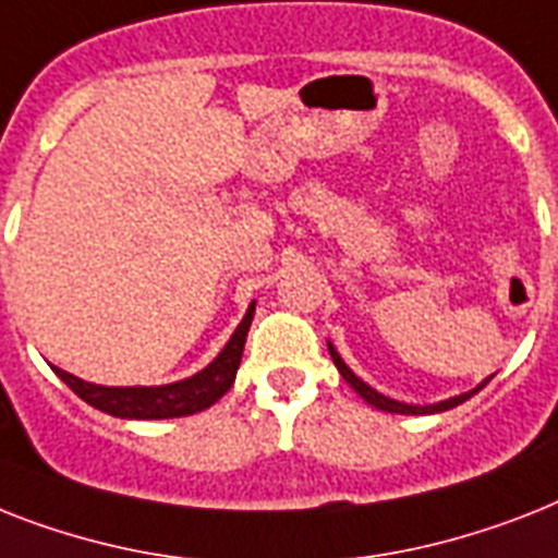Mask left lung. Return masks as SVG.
Listing matches in <instances>:
<instances>
[{
    "mask_svg": "<svg viewBox=\"0 0 558 558\" xmlns=\"http://www.w3.org/2000/svg\"><path fill=\"white\" fill-rule=\"evenodd\" d=\"M329 355H332L335 366H338V373L343 375V381L350 384V387L355 389L357 396L364 398L366 404L378 407V410H384V412H401V415H427V412H444V410H452V407L464 404V401H468V398H473L475 392H478V389H482L484 384H487V381H484L482 387L470 389V392H464V396H456V398H450V401H441V404H433V407H412V404H401V401H392V398L381 396V392H375L373 387H366V384L361 381V378H357L355 373H352L350 366L343 364V361H341V355H338V352H335V347H332V343H329Z\"/></svg>",
    "mask_w": 558,
    "mask_h": 558,
    "instance_id": "obj_1",
    "label": "left lung"
}]
</instances>
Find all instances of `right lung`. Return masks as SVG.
I'll return each mask as SVG.
<instances>
[{
  "label": "right lung",
  "mask_w": 558,
  "mask_h": 558,
  "mask_svg": "<svg viewBox=\"0 0 558 558\" xmlns=\"http://www.w3.org/2000/svg\"><path fill=\"white\" fill-rule=\"evenodd\" d=\"M252 318H255V303L248 306L246 318L240 320V326L234 329L232 341L226 343L223 352L203 373L192 375L185 381L166 384V387H97V384L80 381L59 366H53V369L76 396L83 398L85 404L97 407L108 415H117V418H180V415L206 410V407L215 404L217 398L229 392L234 375H238L240 357H243Z\"/></svg>",
  "instance_id": "add662e5"
}]
</instances>
